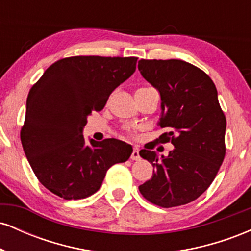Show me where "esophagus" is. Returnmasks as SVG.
Returning a JSON list of instances; mask_svg holds the SVG:
<instances>
[{
    "label": "esophagus",
    "instance_id": "obj_1",
    "mask_svg": "<svg viewBox=\"0 0 251 251\" xmlns=\"http://www.w3.org/2000/svg\"><path fill=\"white\" fill-rule=\"evenodd\" d=\"M131 159L133 160H140V154H139V148L138 146H134L133 152L131 154Z\"/></svg>",
    "mask_w": 251,
    "mask_h": 251
}]
</instances>
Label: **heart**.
Here are the masks:
<instances>
[{
    "label": "heart",
    "mask_w": 251,
    "mask_h": 251,
    "mask_svg": "<svg viewBox=\"0 0 251 251\" xmlns=\"http://www.w3.org/2000/svg\"><path fill=\"white\" fill-rule=\"evenodd\" d=\"M146 88H149V87H146Z\"/></svg>",
    "instance_id": "b5f03b06"
}]
</instances>
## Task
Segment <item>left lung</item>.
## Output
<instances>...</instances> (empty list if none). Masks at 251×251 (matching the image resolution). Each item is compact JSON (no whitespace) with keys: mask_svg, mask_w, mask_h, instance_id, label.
<instances>
[{"mask_svg":"<svg viewBox=\"0 0 251 251\" xmlns=\"http://www.w3.org/2000/svg\"><path fill=\"white\" fill-rule=\"evenodd\" d=\"M138 70L159 92L158 126L169 132L157 140L175 146L160 157L150 148L139 152L154 168L139 191L162 208L184 205L206 191L226 155V120L217 89L203 71L181 60H140Z\"/></svg>","mask_w":251,"mask_h":251,"instance_id":"obj_1","label":"left lung"}]
</instances>
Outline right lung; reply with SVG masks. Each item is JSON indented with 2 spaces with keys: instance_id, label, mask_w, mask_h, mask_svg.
I'll return each instance as SVG.
<instances>
[{
  "instance_id": "obj_1",
  "label": "right lung",
  "mask_w": 251,
  "mask_h": 251,
  "mask_svg": "<svg viewBox=\"0 0 251 251\" xmlns=\"http://www.w3.org/2000/svg\"><path fill=\"white\" fill-rule=\"evenodd\" d=\"M137 57L72 56L48 67L31 87L21 129L24 151L45 188L65 200H81L101 186L112 165L133 149L122 140L88 139L82 131L93 111L135 72Z\"/></svg>"
}]
</instances>
